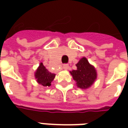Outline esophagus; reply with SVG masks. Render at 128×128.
<instances>
[{
  "label": "esophagus",
  "mask_w": 128,
  "mask_h": 128,
  "mask_svg": "<svg viewBox=\"0 0 128 128\" xmlns=\"http://www.w3.org/2000/svg\"><path fill=\"white\" fill-rule=\"evenodd\" d=\"M62 68H63L64 70H68V69H69V66H68V64H64Z\"/></svg>",
  "instance_id": "1"
}]
</instances>
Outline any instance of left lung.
I'll return each mask as SVG.
<instances>
[{
    "instance_id": "obj_1",
    "label": "left lung",
    "mask_w": 128,
    "mask_h": 128,
    "mask_svg": "<svg viewBox=\"0 0 128 128\" xmlns=\"http://www.w3.org/2000/svg\"><path fill=\"white\" fill-rule=\"evenodd\" d=\"M77 69L70 71L77 86L81 89L90 88L97 78L96 68L89 63L86 58H82L76 64Z\"/></svg>"
}]
</instances>
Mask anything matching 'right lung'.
<instances>
[{"label": "right lung", "instance_id": "obj_1", "mask_svg": "<svg viewBox=\"0 0 128 128\" xmlns=\"http://www.w3.org/2000/svg\"><path fill=\"white\" fill-rule=\"evenodd\" d=\"M35 77L38 82L41 86H50L51 85V82L55 78L56 75L48 71L41 62L35 72Z\"/></svg>", "mask_w": 128, "mask_h": 128}]
</instances>
